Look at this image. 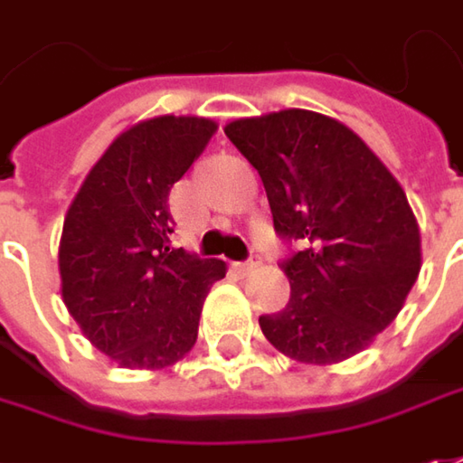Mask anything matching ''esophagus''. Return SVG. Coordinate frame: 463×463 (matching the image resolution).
Masks as SVG:
<instances>
[{
    "mask_svg": "<svg viewBox=\"0 0 463 463\" xmlns=\"http://www.w3.org/2000/svg\"><path fill=\"white\" fill-rule=\"evenodd\" d=\"M259 266H261V256H259V253H256V256H250V259H248V261L241 263V266H238V269H241V271H243V274H250V271H256V269H259Z\"/></svg>",
    "mask_w": 463,
    "mask_h": 463,
    "instance_id": "1",
    "label": "esophagus"
}]
</instances>
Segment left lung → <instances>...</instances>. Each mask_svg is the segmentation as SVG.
Instances as JSON below:
<instances>
[{"label": "left lung", "mask_w": 463, "mask_h": 463, "mask_svg": "<svg viewBox=\"0 0 463 463\" xmlns=\"http://www.w3.org/2000/svg\"><path fill=\"white\" fill-rule=\"evenodd\" d=\"M225 136L259 171L274 231L302 246L281 263L292 295L259 317L263 335L302 364L356 356L420 274V231L402 186L354 130L310 109L243 118Z\"/></svg>", "instance_id": "1"}]
</instances>
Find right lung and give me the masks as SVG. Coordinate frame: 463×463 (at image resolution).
I'll list each match as a JSON object with an SVG mask.
<instances>
[{
	"label": "right lung",
	"mask_w": 463,
	"mask_h": 463,
	"mask_svg": "<svg viewBox=\"0 0 463 463\" xmlns=\"http://www.w3.org/2000/svg\"><path fill=\"white\" fill-rule=\"evenodd\" d=\"M207 118L133 125L87 174L63 220L61 295L94 348L128 369H164L197 341L225 261L171 246L168 192L207 148Z\"/></svg>",
	"instance_id": "add662e5"
}]
</instances>
